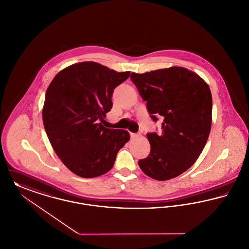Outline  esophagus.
Returning <instances> with one entry per match:
<instances>
[{"label": "esophagus", "instance_id": "obj_1", "mask_svg": "<svg viewBox=\"0 0 249 249\" xmlns=\"http://www.w3.org/2000/svg\"><path fill=\"white\" fill-rule=\"evenodd\" d=\"M140 136H141V134H140V133H132V132H131V137H132V139L139 138Z\"/></svg>", "mask_w": 249, "mask_h": 249}]
</instances>
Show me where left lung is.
<instances>
[{"mask_svg": "<svg viewBox=\"0 0 249 249\" xmlns=\"http://www.w3.org/2000/svg\"><path fill=\"white\" fill-rule=\"evenodd\" d=\"M131 80L146 102L149 117L162 118L161 133L147 132L148 156L138 161L146 175L166 180L178 177L196 161L207 143L213 100L209 86L197 74L172 67L150 72H132Z\"/></svg>", "mask_w": 249, "mask_h": 249, "instance_id": "left-lung-1", "label": "left lung"}]
</instances>
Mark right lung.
Segmentation results:
<instances>
[{"instance_id": "obj_1", "label": "right lung", "mask_w": 249, "mask_h": 249, "mask_svg": "<svg viewBox=\"0 0 249 249\" xmlns=\"http://www.w3.org/2000/svg\"><path fill=\"white\" fill-rule=\"evenodd\" d=\"M130 76L96 62L74 64L61 71L45 95V131L63 163L74 174L94 178L107 173L117 152L130 139L125 130L101 123L113 106L115 88Z\"/></svg>"}]
</instances>
